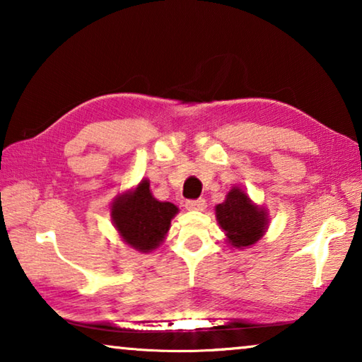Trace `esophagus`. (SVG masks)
Masks as SVG:
<instances>
[{"label": "esophagus", "instance_id": "34e87169", "mask_svg": "<svg viewBox=\"0 0 362 362\" xmlns=\"http://www.w3.org/2000/svg\"><path fill=\"white\" fill-rule=\"evenodd\" d=\"M185 207L188 211H204L206 201L204 199H188L185 203Z\"/></svg>", "mask_w": 362, "mask_h": 362}]
</instances>
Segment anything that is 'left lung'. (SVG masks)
<instances>
[{
    "mask_svg": "<svg viewBox=\"0 0 362 362\" xmlns=\"http://www.w3.org/2000/svg\"><path fill=\"white\" fill-rule=\"evenodd\" d=\"M216 217L226 243L235 249L254 246L265 235L269 223L265 207L255 204L246 189L238 185L230 189L223 203L216 206Z\"/></svg>",
    "mask_w": 362,
    "mask_h": 362,
    "instance_id": "left-lung-1",
    "label": "left lung"
}]
</instances>
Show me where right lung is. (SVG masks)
Segmentation results:
<instances>
[{
    "label": "right lung",
    "instance_id": "right-lung-1",
    "mask_svg": "<svg viewBox=\"0 0 362 362\" xmlns=\"http://www.w3.org/2000/svg\"><path fill=\"white\" fill-rule=\"evenodd\" d=\"M179 207L168 201H158L150 189V180L119 193L110 207L112 223L124 244L142 254H148L166 240L170 220Z\"/></svg>",
    "mask_w": 362,
    "mask_h": 362
}]
</instances>
